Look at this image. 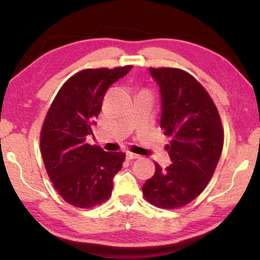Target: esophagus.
I'll list each match as a JSON object with an SVG mask.
<instances>
[{
	"label": "esophagus",
	"mask_w": 260,
	"mask_h": 260,
	"mask_svg": "<svg viewBox=\"0 0 260 260\" xmlns=\"http://www.w3.org/2000/svg\"><path fill=\"white\" fill-rule=\"evenodd\" d=\"M126 158H127V159H135V158H140V155H137V154H134V152H131V151H127V152H126Z\"/></svg>",
	"instance_id": "1"
}]
</instances>
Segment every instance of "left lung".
Returning <instances> with one entry per match:
<instances>
[{"instance_id": "left-lung-1", "label": "left lung", "mask_w": 260, "mask_h": 260, "mask_svg": "<svg viewBox=\"0 0 260 260\" xmlns=\"http://www.w3.org/2000/svg\"><path fill=\"white\" fill-rule=\"evenodd\" d=\"M161 93V127L172 165L143 184V195L156 207L177 208L202 193L218 165L223 145L220 116L202 85L179 69H149Z\"/></svg>"}]
</instances>
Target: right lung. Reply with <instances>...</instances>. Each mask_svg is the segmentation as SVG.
Segmentation results:
<instances>
[{"instance_id": "1", "label": "right lung", "mask_w": 260, "mask_h": 260, "mask_svg": "<svg viewBox=\"0 0 260 260\" xmlns=\"http://www.w3.org/2000/svg\"><path fill=\"white\" fill-rule=\"evenodd\" d=\"M133 66L85 70L71 77L53 101L42 125L40 147L49 179L74 207L88 208L108 200L113 177L125 154L104 151L86 138L95 125L109 86Z\"/></svg>"}]
</instances>
